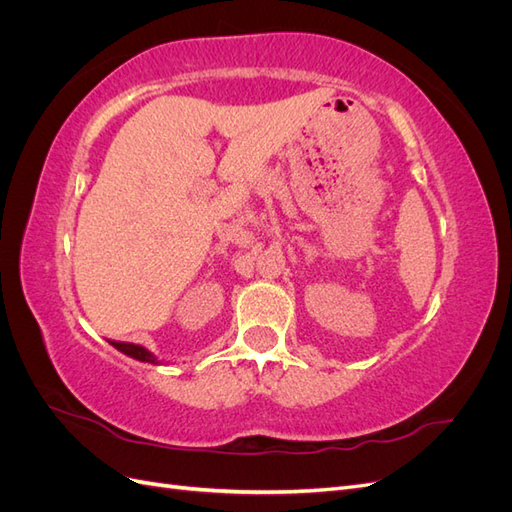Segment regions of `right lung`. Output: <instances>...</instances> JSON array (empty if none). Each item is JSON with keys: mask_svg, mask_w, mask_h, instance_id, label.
<instances>
[{"mask_svg": "<svg viewBox=\"0 0 512 512\" xmlns=\"http://www.w3.org/2000/svg\"><path fill=\"white\" fill-rule=\"evenodd\" d=\"M111 346L113 348H117L119 352H123V354H128V356H132V359H136V361H141V363H151V365H158L160 361H158V356L156 354H151L147 348H143V346H138V344H123V342H111Z\"/></svg>", "mask_w": 512, "mask_h": 512, "instance_id": "obj_1", "label": "right lung"}]
</instances>
